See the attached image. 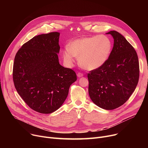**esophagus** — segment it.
<instances>
[{"mask_svg":"<svg viewBox=\"0 0 148 148\" xmlns=\"http://www.w3.org/2000/svg\"><path fill=\"white\" fill-rule=\"evenodd\" d=\"M77 75L78 77H82L83 76V74L82 73H77Z\"/></svg>","mask_w":148,"mask_h":148,"instance_id":"34e87169","label":"esophagus"}]
</instances>
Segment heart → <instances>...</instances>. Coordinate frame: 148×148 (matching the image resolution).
<instances>
[{
    "label": "heart",
    "mask_w": 148,
    "mask_h": 148,
    "mask_svg": "<svg viewBox=\"0 0 148 148\" xmlns=\"http://www.w3.org/2000/svg\"><path fill=\"white\" fill-rule=\"evenodd\" d=\"M112 43L107 36L97 35L73 40L64 51L65 63L71 65L75 57L80 66L86 70H95L103 66L110 57Z\"/></svg>",
    "instance_id": "obj_1"
}]
</instances>
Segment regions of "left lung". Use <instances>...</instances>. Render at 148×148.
<instances>
[{"instance_id":"obj_1","label":"left lung","mask_w":148,"mask_h":148,"mask_svg":"<svg viewBox=\"0 0 148 148\" xmlns=\"http://www.w3.org/2000/svg\"><path fill=\"white\" fill-rule=\"evenodd\" d=\"M113 47L106 63L88 74L89 95L92 102L105 110H113L125 103L134 92L139 78L137 53L125 38L110 31Z\"/></svg>"}]
</instances>
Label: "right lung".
Instances as JSON below:
<instances>
[{"mask_svg":"<svg viewBox=\"0 0 148 148\" xmlns=\"http://www.w3.org/2000/svg\"><path fill=\"white\" fill-rule=\"evenodd\" d=\"M59 35L55 32L34 36L22 45L14 59L15 88L30 108L41 113L59 108L77 80L73 69L59 64Z\"/></svg>","mask_w":148,"mask_h":148,"instance_id":"right-lung-1","label":"right lung"}]
</instances>
